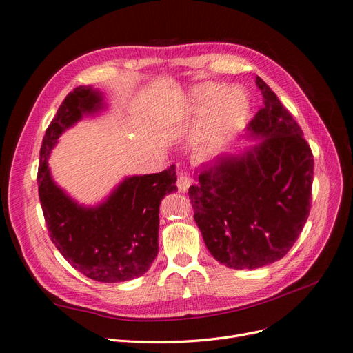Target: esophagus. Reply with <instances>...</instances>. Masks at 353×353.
I'll return each instance as SVG.
<instances>
[{
    "label": "esophagus",
    "instance_id": "34e87169",
    "mask_svg": "<svg viewBox=\"0 0 353 353\" xmlns=\"http://www.w3.org/2000/svg\"><path fill=\"white\" fill-rule=\"evenodd\" d=\"M191 185V178L187 174H181L176 179V187L179 193H187L188 188Z\"/></svg>",
    "mask_w": 353,
    "mask_h": 353
}]
</instances>
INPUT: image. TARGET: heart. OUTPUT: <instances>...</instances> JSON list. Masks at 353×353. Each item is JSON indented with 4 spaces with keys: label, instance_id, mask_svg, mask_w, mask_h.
<instances>
[{
    "label": "heart",
    "instance_id": "obj_1",
    "mask_svg": "<svg viewBox=\"0 0 353 353\" xmlns=\"http://www.w3.org/2000/svg\"><path fill=\"white\" fill-rule=\"evenodd\" d=\"M250 101L241 90H223L221 85H200L181 103L187 122L199 117L191 135V147L206 156L225 147L241 130L249 116Z\"/></svg>",
    "mask_w": 353,
    "mask_h": 353
}]
</instances>
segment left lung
<instances>
[{
  "mask_svg": "<svg viewBox=\"0 0 353 353\" xmlns=\"http://www.w3.org/2000/svg\"><path fill=\"white\" fill-rule=\"evenodd\" d=\"M263 108L243 152L223 153L194 170L188 194L194 221L210 254L234 270L280 261L302 232L311 209L314 156L274 91L259 77Z\"/></svg>",
  "mask_w": 353,
  "mask_h": 353,
  "instance_id": "left-lung-1",
  "label": "left lung"
}]
</instances>
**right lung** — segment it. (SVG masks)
<instances>
[{
    "mask_svg": "<svg viewBox=\"0 0 353 353\" xmlns=\"http://www.w3.org/2000/svg\"><path fill=\"white\" fill-rule=\"evenodd\" d=\"M105 110L100 90L74 88L47 128L39 152L38 191L50 239L88 279L122 283L144 275L159 252V206L176 191L175 165L159 174L126 176L95 206L79 205L51 176L48 157L60 135L83 116Z\"/></svg>",
    "mask_w": 353,
    "mask_h": 353,
    "instance_id": "add662e5",
    "label": "right lung"
}]
</instances>
